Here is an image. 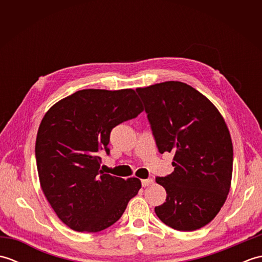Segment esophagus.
<instances>
[{
  "mask_svg": "<svg viewBox=\"0 0 262 262\" xmlns=\"http://www.w3.org/2000/svg\"><path fill=\"white\" fill-rule=\"evenodd\" d=\"M153 182H154L153 179H143L142 180V186L143 187H148V186H151Z\"/></svg>",
  "mask_w": 262,
  "mask_h": 262,
  "instance_id": "1",
  "label": "esophagus"
}]
</instances>
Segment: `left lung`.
Masks as SVG:
<instances>
[{"label": "left lung", "mask_w": 262, "mask_h": 262, "mask_svg": "<svg viewBox=\"0 0 262 262\" xmlns=\"http://www.w3.org/2000/svg\"><path fill=\"white\" fill-rule=\"evenodd\" d=\"M159 152L173 153L174 171L155 181L166 191L155 207L164 224L178 231L207 225L223 207L233 172V145L226 122L196 89L179 81L137 88Z\"/></svg>", "instance_id": "8db88e82"}]
</instances>
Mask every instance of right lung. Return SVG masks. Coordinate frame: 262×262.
<instances>
[{"instance_id": "1", "label": "right lung", "mask_w": 262, "mask_h": 262, "mask_svg": "<svg viewBox=\"0 0 262 262\" xmlns=\"http://www.w3.org/2000/svg\"><path fill=\"white\" fill-rule=\"evenodd\" d=\"M144 110L133 89H85L66 97L43 116L36 140L41 190L58 219L77 232L96 233L111 226L142 187L100 170L99 152L110 132Z\"/></svg>"}]
</instances>
